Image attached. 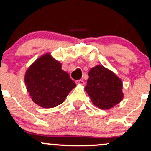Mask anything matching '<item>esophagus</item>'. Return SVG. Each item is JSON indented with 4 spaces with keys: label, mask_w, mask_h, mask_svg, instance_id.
I'll use <instances>...</instances> for the list:
<instances>
[{
    "label": "esophagus",
    "mask_w": 151,
    "mask_h": 151,
    "mask_svg": "<svg viewBox=\"0 0 151 151\" xmlns=\"http://www.w3.org/2000/svg\"><path fill=\"white\" fill-rule=\"evenodd\" d=\"M76 83L78 85H84V81L82 80H77V81H76Z\"/></svg>",
    "instance_id": "obj_1"
}]
</instances>
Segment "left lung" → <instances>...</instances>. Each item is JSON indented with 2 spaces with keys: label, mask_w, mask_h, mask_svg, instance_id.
<instances>
[{
  "label": "left lung",
  "mask_w": 151,
  "mask_h": 151,
  "mask_svg": "<svg viewBox=\"0 0 151 151\" xmlns=\"http://www.w3.org/2000/svg\"><path fill=\"white\" fill-rule=\"evenodd\" d=\"M85 90L94 105L100 109H110L123 99L121 80L102 66H96L88 73Z\"/></svg>",
  "instance_id": "left-lung-1"
}]
</instances>
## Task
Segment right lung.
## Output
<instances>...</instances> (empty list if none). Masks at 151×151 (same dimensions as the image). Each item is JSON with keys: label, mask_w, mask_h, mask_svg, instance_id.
Here are the masks:
<instances>
[{"label": "right lung", "mask_w": 151, "mask_h": 151, "mask_svg": "<svg viewBox=\"0 0 151 151\" xmlns=\"http://www.w3.org/2000/svg\"><path fill=\"white\" fill-rule=\"evenodd\" d=\"M25 82L33 102L44 108L62 104L76 86L69 74L61 69V64L50 54L39 58L29 67Z\"/></svg>", "instance_id": "right-lung-1"}]
</instances>
